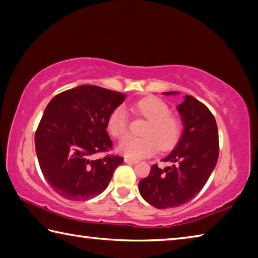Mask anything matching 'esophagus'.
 I'll list each match as a JSON object with an SVG mask.
<instances>
[{
	"label": "esophagus",
	"mask_w": 258,
	"mask_h": 258,
	"mask_svg": "<svg viewBox=\"0 0 258 258\" xmlns=\"http://www.w3.org/2000/svg\"><path fill=\"white\" fill-rule=\"evenodd\" d=\"M124 161L125 163H127V164H137L138 163V160H135V159H131V158H125L124 159Z\"/></svg>",
	"instance_id": "1"
}]
</instances>
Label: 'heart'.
Returning <instances> with one entry per match:
<instances>
[{
    "label": "heart",
    "instance_id": "heart-1",
    "mask_svg": "<svg viewBox=\"0 0 258 258\" xmlns=\"http://www.w3.org/2000/svg\"><path fill=\"white\" fill-rule=\"evenodd\" d=\"M132 110L150 120L145 135L147 138H125L119 143L118 151L130 158H145L159 149L169 150L176 146L182 133V121L169 113V107L156 97H146L132 104ZM109 133L116 139H123L128 132V117L125 109L118 107L109 116Z\"/></svg>",
    "mask_w": 258,
    "mask_h": 258
}]
</instances>
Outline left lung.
<instances>
[{
	"mask_svg": "<svg viewBox=\"0 0 258 258\" xmlns=\"http://www.w3.org/2000/svg\"><path fill=\"white\" fill-rule=\"evenodd\" d=\"M177 110L184 130L174 150L163 159L172 165L164 169L154 165L149 175L139 182L142 198L160 209L181 206L194 199L218 159V131L211 110L191 95L183 98Z\"/></svg>",
	"mask_w": 258,
	"mask_h": 258,
	"instance_id": "left-lung-1",
	"label": "left lung"
}]
</instances>
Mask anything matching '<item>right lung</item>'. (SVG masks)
<instances>
[{
	"label": "right lung",
	"instance_id": "add662e5",
	"mask_svg": "<svg viewBox=\"0 0 258 258\" xmlns=\"http://www.w3.org/2000/svg\"><path fill=\"white\" fill-rule=\"evenodd\" d=\"M125 97L100 86L81 85L55 95L46 106L35 133V149L43 175L61 197H97L123 164L119 156L91 157L112 148L107 121Z\"/></svg>",
	"mask_w": 258,
	"mask_h": 258
}]
</instances>
